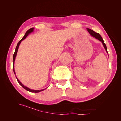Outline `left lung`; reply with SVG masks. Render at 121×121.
<instances>
[{"label": "left lung", "mask_w": 121, "mask_h": 121, "mask_svg": "<svg viewBox=\"0 0 121 121\" xmlns=\"http://www.w3.org/2000/svg\"><path fill=\"white\" fill-rule=\"evenodd\" d=\"M87 31H88V32L89 33V34H90V35H91V36H92L93 37H94L95 38H96V39H97V40H99L100 41H101V42H102V44H103V46H104V48H105V50H106V52H107L108 53L107 46H106L105 44L104 43V40H103V39L102 38V37H101V36H100V35L99 34V33H98L95 32L94 31L92 30H91V29H90L87 28Z\"/></svg>", "instance_id": "1"}]
</instances>
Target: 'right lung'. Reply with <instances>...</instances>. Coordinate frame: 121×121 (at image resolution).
<instances>
[{"label":"right lung","instance_id":"1","mask_svg":"<svg viewBox=\"0 0 121 121\" xmlns=\"http://www.w3.org/2000/svg\"><path fill=\"white\" fill-rule=\"evenodd\" d=\"M34 28H31V29H29V30L26 32V33H25V35H24V37L22 38V39L21 40H20V41L19 42V43H17V46H16V49H15V52H14V54H13V72H14V74L16 75V73H15V71H14V61H15V59H16V56H17V51H18V49H19V45H20V43H21V41H23V40H24L26 38L27 36H28V35L30 34V33H32V32H33V31H34ZM16 78H17V82H18V83H19L20 85L23 87V88H24L25 89H26V90H27V91H29V92H34V93H38V92H41V91H43L44 90H45V89H41V90H33V89H30V88H28V87H27L26 86H24L23 84L20 81H19V80L17 79V77H16Z\"/></svg>","mask_w":121,"mask_h":121}]
</instances>
